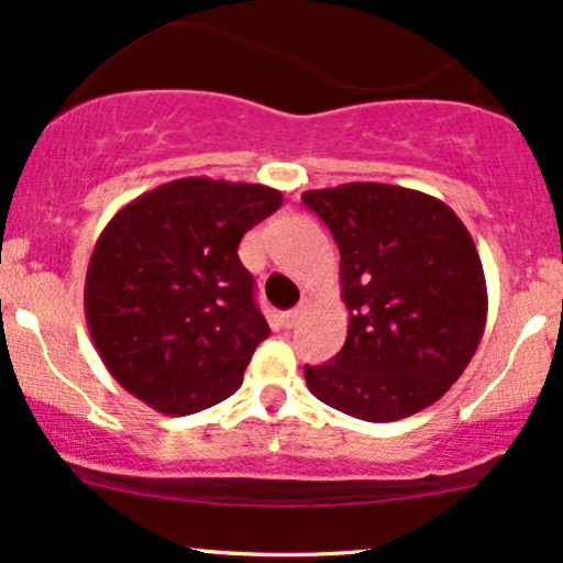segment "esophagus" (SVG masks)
Instances as JSON below:
<instances>
[{"label":"esophagus","instance_id":"1","mask_svg":"<svg viewBox=\"0 0 563 563\" xmlns=\"http://www.w3.org/2000/svg\"><path fill=\"white\" fill-rule=\"evenodd\" d=\"M301 312L303 309L301 307H296V309H288V312H283V328H296L299 325V320H301Z\"/></svg>","mask_w":563,"mask_h":563}]
</instances>
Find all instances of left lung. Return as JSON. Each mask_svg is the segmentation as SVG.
<instances>
[{
	"instance_id": "left-lung-1",
	"label": "left lung",
	"mask_w": 563,
	"mask_h": 563,
	"mask_svg": "<svg viewBox=\"0 0 563 563\" xmlns=\"http://www.w3.org/2000/svg\"><path fill=\"white\" fill-rule=\"evenodd\" d=\"M303 206L341 251L349 331L325 365H307L320 402L371 423L434 405L461 378L487 325V283L466 224L410 187L349 183Z\"/></svg>"
}]
</instances>
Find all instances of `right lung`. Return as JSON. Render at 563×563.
I'll return each mask as SVG.
<instances>
[{
    "label": "right lung",
    "mask_w": 563,
    "mask_h": 563,
    "mask_svg": "<svg viewBox=\"0 0 563 563\" xmlns=\"http://www.w3.org/2000/svg\"><path fill=\"white\" fill-rule=\"evenodd\" d=\"M283 192L185 177L142 192L97 238L84 283L92 344L129 394L166 416L222 402L269 335L241 238Z\"/></svg>",
    "instance_id": "1"
}]
</instances>
